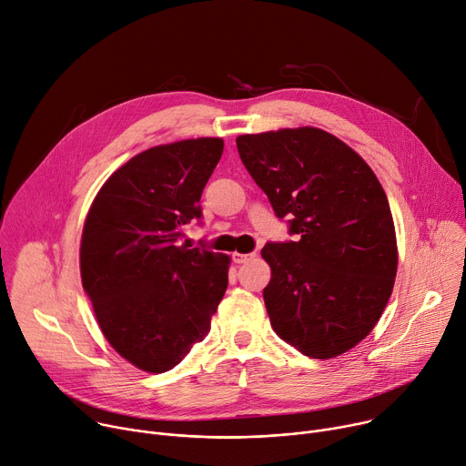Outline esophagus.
<instances>
[{
  "instance_id": "esophagus-1",
  "label": "esophagus",
  "mask_w": 466,
  "mask_h": 466,
  "mask_svg": "<svg viewBox=\"0 0 466 466\" xmlns=\"http://www.w3.org/2000/svg\"><path fill=\"white\" fill-rule=\"evenodd\" d=\"M255 257H257L255 252H250V255H241V252H234V255H232V260H234L236 264H245V262L252 260Z\"/></svg>"
}]
</instances>
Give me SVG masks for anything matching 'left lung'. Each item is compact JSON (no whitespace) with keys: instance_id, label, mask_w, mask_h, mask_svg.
Masks as SVG:
<instances>
[{"instance_id":"obj_1","label":"left lung","mask_w":466,"mask_h":466,"mask_svg":"<svg viewBox=\"0 0 466 466\" xmlns=\"http://www.w3.org/2000/svg\"><path fill=\"white\" fill-rule=\"evenodd\" d=\"M236 145L295 236L262 248L273 330L310 359L346 353L371 332L394 288L398 248L383 187L353 148L310 126L239 136Z\"/></svg>"}]
</instances>
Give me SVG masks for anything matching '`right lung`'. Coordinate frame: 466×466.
<instances>
[{
    "label": "right lung",
    "mask_w": 466,
    "mask_h": 466,
    "mask_svg": "<svg viewBox=\"0 0 466 466\" xmlns=\"http://www.w3.org/2000/svg\"><path fill=\"white\" fill-rule=\"evenodd\" d=\"M223 147L200 137L137 154L102 186L83 227V289L113 350L145 371L180 364L227 291L230 258L180 243L202 218L200 195Z\"/></svg>",
    "instance_id": "1"
}]
</instances>
